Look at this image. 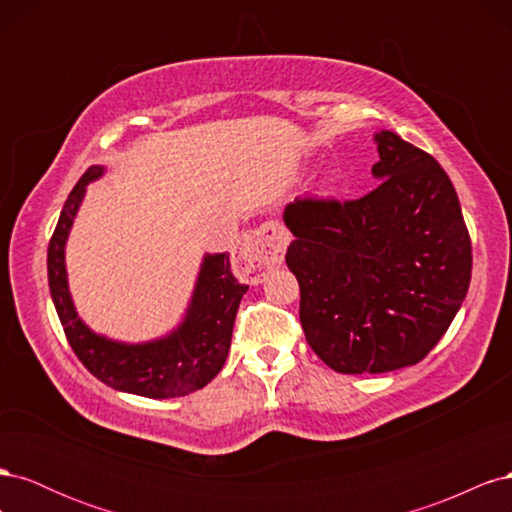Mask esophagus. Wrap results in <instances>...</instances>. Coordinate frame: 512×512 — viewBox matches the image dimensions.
Returning <instances> with one entry per match:
<instances>
[{
	"instance_id": "obj_1",
	"label": "esophagus",
	"mask_w": 512,
	"mask_h": 512,
	"mask_svg": "<svg viewBox=\"0 0 512 512\" xmlns=\"http://www.w3.org/2000/svg\"><path fill=\"white\" fill-rule=\"evenodd\" d=\"M288 243L290 232L284 224L275 220L260 224L239 247L235 258L239 273L250 282H260L267 271L282 265Z\"/></svg>"
}]
</instances>
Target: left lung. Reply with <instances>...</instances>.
I'll return each instance as SVG.
<instances>
[{"label":"left lung","instance_id":"obj_1","mask_svg":"<svg viewBox=\"0 0 512 512\" xmlns=\"http://www.w3.org/2000/svg\"><path fill=\"white\" fill-rule=\"evenodd\" d=\"M380 185L359 200H294L286 265L307 344L339 374L423 361L472 277V243L444 168L395 132L374 134Z\"/></svg>","mask_w":512,"mask_h":512}]
</instances>
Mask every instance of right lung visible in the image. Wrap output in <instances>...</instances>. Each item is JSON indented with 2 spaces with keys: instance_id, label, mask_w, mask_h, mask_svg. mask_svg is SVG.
Masks as SVG:
<instances>
[{
  "instance_id": "obj_1",
  "label": "right lung",
  "mask_w": 512,
  "mask_h": 512,
  "mask_svg": "<svg viewBox=\"0 0 512 512\" xmlns=\"http://www.w3.org/2000/svg\"><path fill=\"white\" fill-rule=\"evenodd\" d=\"M104 175V166H89L74 185L49 243V288L79 361L98 380L121 393L168 399L207 386L226 363L237 309L247 286L230 271L228 254H205L183 320L164 337L128 344L91 331L76 314L68 288L66 243L87 185Z\"/></svg>"
}]
</instances>
